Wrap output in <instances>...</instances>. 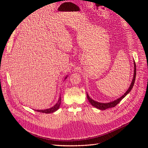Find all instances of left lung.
Segmentation results:
<instances>
[{"label": "left lung", "mask_w": 148, "mask_h": 148, "mask_svg": "<svg viewBox=\"0 0 148 148\" xmlns=\"http://www.w3.org/2000/svg\"><path fill=\"white\" fill-rule=\"evenodd\" d=\"M134 76H133V79L132 81V83L130 84V85L128 88V89L127 90V92H125L123 95L121 97H119L118 99H116L114 101H112V102H108V103H102V102H97L95 100H93L92 99H91L90 96L88 95L87 93V99L88 100L89 102L92 104L93 107H95V108L99 109L100 110H105L106 109H108V108H114L116 105L118 104V103L121 101V100L125 98L127 94H128L130 93V92L131 91V90L132 89V88L134 86V84L135 83V80H136V63H135V61H134Z\"/></svg>", "instance_id": "1"}]
</instances>
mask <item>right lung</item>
I'll use <instances>...</instances> for the list:
<instances>
[{"mask_svg":"<svg viewBox=\"0 0 148 148\" xmlns=\"http://www.w3.org/2000/svg\"><path fill=\"white\" fill-rule=\"evenodd\" d=\"M67 77H68V76H66L65 77L64 80L67 79ZM60 104H61V95H60V97H59V99L58 100L57 102H56L53 107H51V108H50L49 109H42V110L41 109H40V110L37 109V110H35V111H37V112H40L46 113V114H49V113H53V112H54L57 111V110L60 108Z\"/></svg>","mask_w":148,"mask_h":148,"instance_id":"add662e5","label":"right lung"}]
</instances>
